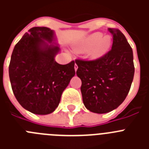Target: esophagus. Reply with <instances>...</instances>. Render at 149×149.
I'll list each match as a JSON object with an SVG mask.
<instances>
[{
  "mask_svg": "<svg viewBox=\"0 0 149 149\" xmlns=\"http://www.w3.org/2000/svg\"><path fill=\"white\" fill-rule=\"evenodd\" d=\"M77 68H78V67H77V64H75V65H74V70H75V72L77 70Z\"/></svg>",
  "mask_w": 149,
  "mask_h": 149,
  "instance_id": "1",
  "label": "esophagus"
}]
</instances>
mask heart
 <instances>
[{
    "label": "heart",
    "mask_w": 149,
    "mask_h": 149,
    "mask_svg": "<svg viewBox=\"0 0 149 149\" xmlns=\"http://www.w3.org/2000/svg\"><path fill=\"white\" fill-rule=\"evenodd\" d=\"M112 45L111 36L103 35L102 33L97 32L88 36L82 42L74 46L75 51L78 52L89 51L92 58H99L106 54Z\"/></svg>",
    "instance_id": "1"
}]
</instances>
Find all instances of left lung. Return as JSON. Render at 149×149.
I'll list each match as a JSON object with an SVG mask.
<instances>
[{
  "instance_id": "left-lung-1",
  "label": "left lung",
  "mask_w": 149,
  "mask_h": 149,
  "mask_svg": "<svg viewBox=\"0 0 149 149\" xmlns=\"http://www.w3.org/2000/svg\"><path fill=\"white\" fill-rule=\"evenodd\" d=\"M108 30L113 37L108 53L97 60H75L84 106L99 114L115 110L125 101L134 75L133 51L125 36L117 29Z\"/></svg>"
}]
</instances>
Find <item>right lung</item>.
I'll return each mask as SVG.
<instances>
[{"label":"right lung","instance_id":"obj_1","mask_svg":"<svg viewBox=\"0 0 149 149\" xmlns=\"http://www.w3.org/2000/svg\"><path fill=\"white\" fill-rule=\"evenodd\" d=\"M60 51L54 31L45 27L30 29L13 49L9 66L12 89L18 103L32 113H53L75 74L74 61L56 62Z\"/></svg>","mask_w":149,"mask_h":149}]
</instances>
